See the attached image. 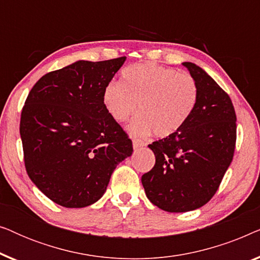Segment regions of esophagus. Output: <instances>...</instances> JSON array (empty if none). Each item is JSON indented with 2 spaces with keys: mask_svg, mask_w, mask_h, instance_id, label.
<instances>
[{
  "mask_svg": "<svg viewBox=\"0 0 260 260\" xmlns=\"http://www.w3.org/2000/svg\"><path fill=\"white\" fill-rule=\"evenodd\" d=\"M144 143L140 140H134L133 141V147H134V150H138V149L143 148L144 147Z\"/></svg>",
  "mask_w": 260,
  "mask_h": 260,
  "instance_id": "1",
  "label": "esophagus"
}]
</instances>
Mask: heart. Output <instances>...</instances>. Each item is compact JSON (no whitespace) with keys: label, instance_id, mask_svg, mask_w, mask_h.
Here are the masks:
<instances>
[{"label":"heart","instance_id":"b5f03b06","mask_svg":"<svg viewBox=\"0 0 260 260\" xmlns=\"http://www.w3.org/2000/svg\"><path fill=\"white\" fill-rule=\"evenodd\" d=\"M198 99L193 77L151 62L125 67L120 83L111 81L103 92L106 111L117 122H125L137 108L138 115L127 127L136 137L152 131L157 137L177 133L190 118Z\"/></svg>","mask_w":260,"mask_h":260}]
</instances>
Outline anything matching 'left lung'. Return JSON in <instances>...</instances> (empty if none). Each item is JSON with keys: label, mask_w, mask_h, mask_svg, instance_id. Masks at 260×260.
<instances>
[{"label": "left lung", "mask_w": 260, "mask_h": 260, "mask_svg": "<svg viewBox=\"0 0 260 260\" xmlns=\"http://www.w3.org/2000/svg\"><path fill=\"white\" fill-rule=\"evenodd\" d=\"M182 65L198 84V104L182 129L148 145L156 162L142 176L151 204L170 213L194 211L211 200L232 162L237 140L229 94L201 67Z\"/></svg>", "instance_id": "left-lung-1"}]
</instances>
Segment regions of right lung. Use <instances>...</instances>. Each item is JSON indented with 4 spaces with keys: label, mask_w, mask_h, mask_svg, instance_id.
I'll list each match as a JSON object with an SVG mask.
<instances>
[{
    "label": "right lung",
    "mask_w": 260,
    "mask_h": 260,
    "mask_svg": "<svg viewBox=\"0 0 260 260\" xmlns=\"http://www.w3.org/2000/svg\"><path fill=\"white\" fill-rule=\"evenodd\" d=\"M79 60L38 80L21 112L24 166L33 183L66 208L104 195L133 142L106 111L103 92L125 61Z\"/></svg>",
    "instance_id": "1"
}]
</instances>
